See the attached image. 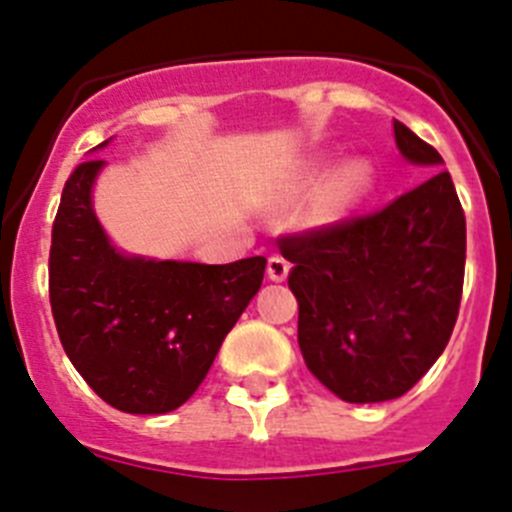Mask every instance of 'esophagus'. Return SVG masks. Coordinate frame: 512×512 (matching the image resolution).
<instances>
[{
  "label": "esophagus",
  "instance_id": "obj_1",
  "mask_svg": "<svg viewBox=\"0 0 512 512\" xmlns=\"http://www.w3.org/2000/svg\"><path fill=\"white\" fill-rule=\"evenodd\" d=\"M288 270H290V262L285 257L273 255L267 260V278L275 280V283H283L288 278Z\"/></svg>",
  "mask_w": 512,
  "mask_h": 512
}]
</instances>
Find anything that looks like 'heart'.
Masks as SVG:
<instances>
[{"mask_svg": "<svg viewBox=\"0 0 512 512\" xmlns=\"http://www.w3.org/2000/svg\"><path fill=\"white\" fill-rule=\"evenodd\" d=\"M311 188H321L319 204L329 219H339L357 209L375 188V168L367 160H352L331 173L326 165L313 170Z\"/></svg>", "mask_w": 512, "mask_h": 512, "instance_id": "heart-1", "label": "heart"}]
</instances>
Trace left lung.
Segmentation results:
<instances>
[{
    "label": "left lung",
    "mask_w": 512,
    "mask_h": 512,
    "mask_svg": "<svg viewBox=\"0 0 512 512\" xmlns=\"http://www.w3.org/2000/svg\"><path fill=\"white\" fill-rule=\"evenodd\" d=\"M395 145L439 168L434 147L395 119ZM293 270L298 347L347 403L400 398L441 357L457 324L467 224L446 170L375 214L278 239Z\"/></svg>",
    "instance_id": "left-lung-1"
}]
</instances>
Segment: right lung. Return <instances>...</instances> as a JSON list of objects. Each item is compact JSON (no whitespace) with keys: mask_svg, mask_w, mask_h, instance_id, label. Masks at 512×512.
Returning <instances> with one entry per match:
<instances>
[{"mask_svg":"<svg viewBox=\"0 0 512 512\" xmlns=\"http://www.w3.org/2000/svg\"><path fill=\"white\" fill-rule=\"evenodd\" d=\"M101 168L104 160H86L63 188L50 242V308L68 359L101 400L160 416L204 382L260 290L267 260L201 265L124 255L91 204Z\"/></svg>","mask_w":512,"mask_h":512,"instance_id":"obj_1","label":"right lung"}]
</instances>
